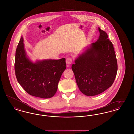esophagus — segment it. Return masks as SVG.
<instances>
[{
	"mask_svg": "<svg viewBox=\"0 0 134 134\" xmlns=\"http://www.w3.org/2000/svg\"><path fill=\"white\" fill-rule=\"evenodd\" d=\"M72 62V59L71 58H67L66 60V63L67 64H71Z\"/></svg>",
	"mask_w": 134,
	"mask_h": 134,
	"instance_id": "34e87169",
	"label": "esophagus"
}]
</instances>
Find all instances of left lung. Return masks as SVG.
<instances>
[{
  "label": "left lung",
  "mask_w": 134,
  "mask_h": 134,
  "mask_svg": "<svg viewBox=\"0 0 134 134\" xmlns=\"http://www.w3.org/2000/svg\"><path fill=\"white\" fill-rule=\"evenodd\" d=\"M99 36L87 47L72 64L77 84L87 96L99 94L114 83L118 64L114 46L107 34L98 27Z\"/></svg>",
  "instance_id": "left-lung-1"
}]
</instances>
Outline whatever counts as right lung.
<instances>
[{
  "instance_id": "1",
  "label": "right lung",
  "mask_w": 134,
  "mask_h": 134,
  "mask_svg": "<svg viewBox=\"0 0 134 134\" xmlns=\"http://www.w3.org/2000/svg\"><path fill=\"white\" fill-rule=\"evenodd\" d=\"M65 58L31 61L26 55L23 37L15 51L14 69L17 80L27 93L49 98L55 94L61 76L66 69Z\"/></svg>"
}]
</instances>
